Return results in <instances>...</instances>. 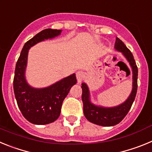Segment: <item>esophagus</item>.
<instances>
[{
	"label": "esophagus",
	"mask_w": 152,
	"mask_h": 152,
	"mask_svg": "<svg viewBox=\"0 0 152 152\" xmlns=\"http://www.w3.org/2000/svg\"><path fill=\"white\" fill-rule=\"evenodd\" d=\"M76 77H77V82L80 83L84 77V73H83L82 72H77V73H76Z\"/></svg>",
	"instance_id": "34e87169"
}]
</instances>
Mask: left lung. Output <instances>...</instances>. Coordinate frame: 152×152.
<instances>
[{
  "label": "left lung",
  "mask_w": 152,
  "mask_h": 152,
  "mask_svg": "<svg viewBox=\"0 0 152 152\" xmlns=\"http://www.w3.org/2000/svg\"><path fill=\"white\" fill-rule=\"evenodd\" d=\"M115 49L123 53L126 60L129 63L132 71V89L129 97L125 102L119 105L113 107H104L97 106L91 103L90 91L85 83L81 84L82 88V101L84 105V114L86 119L91 123L102 126H113L118 124L124 119L129 111L137 93V80H138V68L134 57L129 49L126 46L122 40L116 37Z\"/></svg>",
  "instance_id": "1"
}]
</instances>
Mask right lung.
Returning <instances> with one entry per match:
<instances>
[{"label": "right lung", "mask_w": 152, "mask_h": 152, "mask_svg": "<svg viewBox=\"0 0 152 152\" xmlns=\"http://www.w3.org/2000/svg\"><path fill=\"white\" fill-rule=\"evenodd\" d=\"M61 29H45L37 33L24 45L16 64L13 91L20 110L29 123L45 125L59 117L62 102L70 89L77 83L75 74L43 88H35L27 83L25 76L29 49L44 41L59 36Z\"/></svg>", "instance_id": "obj_1"}]
</instances>
